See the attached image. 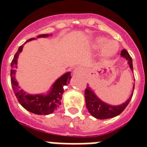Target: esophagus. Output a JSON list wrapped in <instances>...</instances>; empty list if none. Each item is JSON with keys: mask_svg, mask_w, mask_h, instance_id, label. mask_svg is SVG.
Listing matches in <instances>:
<instances>
[{"mask_svg": "<svg viewBox=\"0 0 147 147\" xmlns=\"http://www.w3.org/2000/svg\"><path fill=\"white\" fill-rule=\"evenodd\" d=\"M74 74H82L83 73V70L81 68H77L73 71Z\"/></svg>", "mask_w": 147, "mask_h": 147, "instance_id": "1", "label": "esophagus"}]
</instances>
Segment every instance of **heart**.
Returning <instances> with one entry per match:
<instances>
[{
  "label": "heart",
  "mask_w": 147,
  "mask_h": 147,
  "mask_svg": "<svg viewBox=\"0 0 147 147\" xmlns=\"http://www.w3.org/2000/svg\"><path fill=\"white\" fill-rule=\"evenodd\" d=\"M107 41V39L105 37H98L94 42L93 47L94 48H98L101 45ZM119 46L116 42L114 41H109L105 44V47L103 48L100 53V56L103 59L107 60L111 59L116 55L117 53L118 52Z\"/></svg>",
  "instance_id": "heart-1"
}]
</instances>
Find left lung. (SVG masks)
Masks as SVG:
<instances>
[{"mask_svg":"<svg viewBox=\"0 0 147 147\" xmlns=\"http://www.w3.org/2000/svg\"><path fill=\"white\" fill-rule=\"evenodd\" d=\"M121 55V57L124 58L127 60V64L130 66V70L134 73L132 58L130 57L127 51L125 50V49L122 50ZM134 91V84L133 86L132 93L130 94V96L125 102L122 103L121 105H112L107 104V103L103 101L101 99H100L97 96V94H95V92L93 91L92 88L90 87L89 85H88L87 88L85 89V92L86 107L88 110V112L91 114V115L95 118L100 119V120L112 118V117L117 116L121 113H122L123 110L127 107V106L131 100V98H132Z\"/></svg>","mask_w":147,"mask_h":147,"instance_id":"8db88e82","label":"left lung"}]
</instances>
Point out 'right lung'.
Wrapping results in <instances>:
<instances>
[{"label":"right lung","instance_id":"1","mask_svg":"<svg viewBox=\"0 0 147 147\" xmlns=\"http://www.w3.org/2000/svg\"><path fill=\"white\" fill-rule=\"evenodd\" d=\"M51 36L52 34H42L37 36V38H47ZM34 40L36 39L31 38L26 41L23 46L19 47L17 53L15 54L13 59L11 62L12 69L10 70V81L15 95L20 104L22 105V107L25 108L26 111L35 114L48 115L53 113L55 110H57L58 107L61 105V100L64 92L65 87L69 85L71 80V72L67 71L60 76L59 78H58L47 93L31 94L21 89L15 77L17 71L16 69H17V59L19 55L23 50L24 45L26 42Z\"/></svg>","mask_w":147,"mask_h":147}]
</instances>
